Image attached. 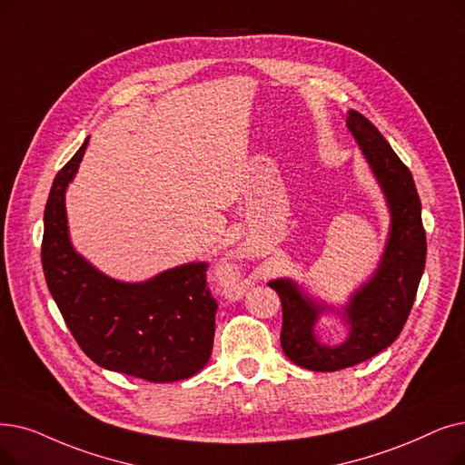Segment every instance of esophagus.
<instances>
[{
	"instance_id": "34e87169",
	"label": "esophagus",
	"mask_w": 465,
	"mask_h": 465,
	"mask_svg": "<svg viewBox=\"0 0 465 465\" xmlns=\"http://www.w3.org/2000/svg\"><path fill=\"white\" fill-rule=\"evenodd\" d=\"M226 285H228V287H243V281L239 279V273H237V270H235L233 266H230V270H228Z\"/></svg>"
}]
</instances>
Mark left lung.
I'll return each mask as SVG.
<instances>
[{"instance_id": "left-lung-1", "label": "left lung", "mask_w": 465, "mask_h": 465, "mask_svg": "<svg viewBox=\"0 0 465 465\" xmlns=\"http://www.w3.org/2000/svg\"><path fill=\"white\" fill-rule=\"evenodd\" d=\"M346 125L371 165L391 214L380 264L341 310L310 298L292 279L268 282L282 306V351L294 365L315 372L359 365L391 346L409 319L426 266L421 205L409 167L365 115L350 110ZM325 311L340 312L351 327L349 338L340 347L322 345L312 332L314 322Z\"/></svg>"}]
</instances>
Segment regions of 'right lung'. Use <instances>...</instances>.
Instances as JSON below:
<instances>
[{
	"label": "right lung",
	"mask_w": 465,
	"mask_h": 465,
	"mask_svg": "<svg viewBox=\"0 0 465 465\" xmlns=\"http://www.w3.org/2000/svg\"><path fill=\"white\" fill-rule=\"evenodd\" d=\"M89 138L58 171L44 216L42 264L51 296L84 353L98 367L148 381H176L207 365L216 300L205 262L171 268L143 282L117 281L75 252L66 218V188Z\"/></svg>",
	"instance_id": "right-lung-1"
}]
</instances>
